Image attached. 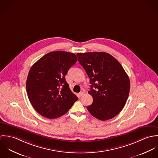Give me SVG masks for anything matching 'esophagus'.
Returning <instances> with one entry per match:
<instances>
[{
	"instance_id": "esophagus-1",
	"label": "esophagus",
	"mask_w": 158,
	"mask_h": 158,
	"mask_svg": "<svg viewBox=\"0 0 158 158\" xmlns=\"http://www.w3.org/2000/svg\"><path fill=\"white\" fill-rule=\"evenodd\" d=\"M84 94H85V92H80L78 95H79V97H82Z\"/></svg>"
}]
</instances>
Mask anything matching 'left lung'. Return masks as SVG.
I'll use <instances>...</instances> for the list:
<instances>
[{
  "instance_id": "left-lung-1",
  "label": "left lung",
  "mask_w": 158,
  "mask_h": 158,
  "mask_svg": "<svg viewBox=\"0 0 158 158\" xmlns=\"http://www.w3.org/2000/svg\"><path fill=\"white\" fill-rule=\"evenodd\" d=\"M78 61L90 78L88 93L93 98L87 106L100 120L116 116L123 108L130 89L129 77L120 63L106 52L77 53Z\"/></svg>"
}]
</instances>
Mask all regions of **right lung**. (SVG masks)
Returning <instances> with one entry per match:
<instances>
[{"instance_id":"right-lung-1","label":"right lung","mask_w":158,"mask_h":158,"mask_svg":"<svg viewBox=\"0 0 158 158\" xmlns=\"http://www.w3.org/2000/svg\"><path fill=\"white\" fill-rule=\"evenodd\" d=\"M77 61L74 53L56 51L47 53L30 68L26 82L27 95L35 110L43 117H59L78 100L65 79Z\"/></svg>"}]
</instances>
